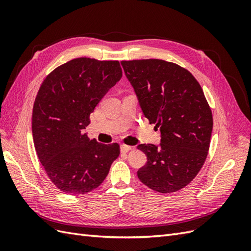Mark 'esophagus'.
Masks as SVG:
<instances>
[{"instance_id": "obj_1", "label": "esophagus", "mask_w": 251, "mask_h": 251, "mask_svg": "<svg viewBox=\"0 0 251 251\" xmlns=\"http://www.w3.org/2000/svg\"><path fill=\"white\" fill-rule=\"evenodd\" d=\"M131 150H133V148L126 146V144H121V146H120V151H121V153H124V154L128 153V151H130Z\"/></svg>"}]
</instances>
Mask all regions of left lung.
Here are the masks:
<instances>
[{
	"label": "left lung",
	"instance_id": "1",
	"mask_svg": "<svg viewBox=\"0 0 251 251\" xmlns=\"http://www.w3.org/2000/svg\"><path fill=\"white\" fill-rule=\"evenodd\" d=\"M143 115L161 133V143L137 147L148 157L137 172L143 184L161 194L185 187L208 154L212 113L194 75L162 59L123 60Z\"/></svg>",
	"mask_w": 251,
	"mask_h": 251
}]
</instances>
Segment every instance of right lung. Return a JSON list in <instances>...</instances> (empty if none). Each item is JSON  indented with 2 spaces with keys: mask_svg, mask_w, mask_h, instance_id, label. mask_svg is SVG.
I'll use <instances>...</instances> for the list:
<instances>
[{
  "mask_svg": "<svg viewBox=\"0 0 251 251\" xmlns=\"http://www.w3.org/2000/svg\"><path fill=\"white\" fill-rule=\"evenodd\" d=\"M123 76L118 60L74 58L47 75L35 97L32 136L37 157L60 191L83 195L100 186L119 156L82 132L108 91Z\"/></svg>",
  "mask_w": 251,
  "mask_h": 251,
  "instance_id": "add662e5",
  "label": "right lung"
}]
</instances>
